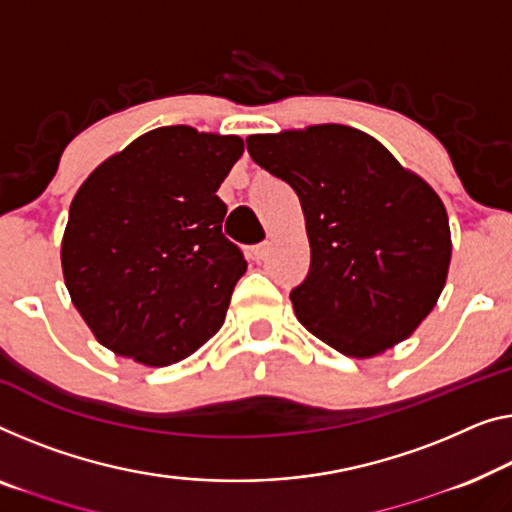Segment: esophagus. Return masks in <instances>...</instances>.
<instances>
[{"label": "esophagus", "instance_id": "34e87169", "mask_svg": "<svg viewBox=\"0 0 512 512\" xmlns=\"http://www.w3.org/2000/svg\"><path fill=\"white\" fill-rule=\"evenodd\" d=\"M269 250H271V243H259V246H255L250 255H253L255 262H262V259L269 257Z\"/></svg>", "mask_w": 512, "mask_h": 512}]
</instances>
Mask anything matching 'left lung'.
Wrapping results in <instances>:
<instances>
[{
  "instance_id": "left-lung-1",
  "label": "left lung",
  "mask_w": 512,
  "mask_h": 512,
  "mask_svg": "<svg viewBox=\"0 0 512 512\" xmlns=\"http://www.w3.org/2000/svg\"><path fill=\"white\" fill-rule=\"evenodd\" d=\"M246 144L301 200L310 271L289 294L299 322L354 358L407 340L437 303L451 264L439 195L349 126L250 135Z\"/></svg>"
}]
</instances>
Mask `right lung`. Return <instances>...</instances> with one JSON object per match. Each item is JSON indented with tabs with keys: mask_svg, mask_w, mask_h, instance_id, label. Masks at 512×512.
<instances>
[{
	"mask_svg": "<svg viewBox=\"0 0 512 512\" xmlns=\"http://www.w3.org/2000/svg\"><path fill=\"white\" fill-rule=\"evenodd\" d=\"M239 135L163 126L110 156L71 202L61 269L71 301L110 352L163 368L225 322L248 269L216 195Z\"/></svg>",
	"mask_w": 512,
	"mask_h": 512,
	"instance_id": "1",
	"label": "right lung"
}]
</instances>
